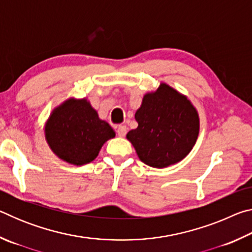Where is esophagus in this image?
<instances>
[{
  "label": "esophagus",
  "mask_w": 252,
  "mask_h": 252,
  "mask_svg": "<svg viewBox=\"0 0 252 252\" xmlns=\"http://www.w3.org/2000/svg\"><path fill=\"white\" fill-rule=\"evenodd\" d=\"M117 133L119 136H125L126 133V126H119L118 129H117Z\"/></svg>",
  "instance_id": "1"
}]
</instances>
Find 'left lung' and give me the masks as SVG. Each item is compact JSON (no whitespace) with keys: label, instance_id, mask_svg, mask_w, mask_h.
<instances>
[{"label":"left lung","instance_id":"8db88e82","mask_svg":"<svg viewBox=\"0 0 252 252\" xmlns=\"http://www.w3.org/2000/svg\"><path fill=\"white\" fill-rule=\"evenodd\" d=\"M138 127L127 132L143 163L167 168L189 155L197 141L199 114L191 101L167 83L144 94L136 110Z\"/></svg>","mask_w":252,"mask_h":252}]
</instances>
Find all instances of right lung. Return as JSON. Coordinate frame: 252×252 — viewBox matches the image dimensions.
Masks as SVG:
<instances>
[{
    "mask_svg": "<svg viewBox=\"0 0 252 252\" xmlns=\"http://www.w3.org/2000/svg\"><path fill=\"white\" fill-rule=\"evenodd\" d=\"M45 140L60 159L74 165L95 159L101 148L116 132L101 120L87 99H70L57 106L44 126Z\"/></svg>",
    "mask_w": 252,
    "mask_h": 252,
    "instance_id": "right-lung-1",
    "label": "right lung"
}]
</instances>
